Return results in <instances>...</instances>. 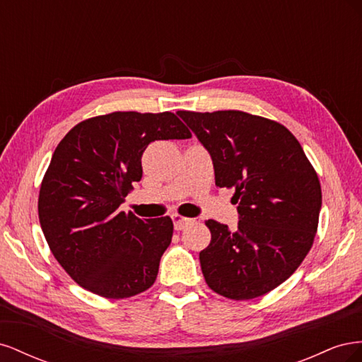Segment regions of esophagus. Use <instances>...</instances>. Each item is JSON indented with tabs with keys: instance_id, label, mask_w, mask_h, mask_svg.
<instances>
[{
	"instance_id": "esophagus-1",
	"label": "esophagus",
	"mask_w": 362,
	"mask_h": 362,
	"mask_svg": "<svg viewBox=\"0 0 362 362\" xmlns=\"http://www.w3.org/2000/svg\"><path fill=\"white\" fill-rule=\"evenodd\" d=\"M172 221H173V228L177 229V231H182V229L190 225L193 221L189 217H182L180 214H172Z\"/></svg>"
}]
</instances>
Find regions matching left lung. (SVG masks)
<instances>
[{
  "label": "left lung",
  "mask_w": 362,
  "mask_h": 362,
  "mask_svg": "<svg viewBox=\"0 0 362 362\" xmlns=\"http://www.w3.org/2000/svg\"><path fill=\"white\" fill-rule=\"evenodd\" d=\"M210 152L216 185L234 189L235 231L213 218L199 254L205 282L234 300L258 298L288 279L308 254L322 208L320 181L290 131L238 110L178 112Z\"/></svg>",
  "instance_id": "1"
}]
</instances>
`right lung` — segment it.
Wrapping results in <instances>:
<instances>
[{
    "mask_svg": "<svg viewBox=\"0 0 362 362\" xmlns=\"http://www.w3.org/2000/svg\"><path fill=\"white\" fill-rule=\"evenodd\" d=\"M189 137L170 112H115L83 120L62 139L42 180L39 222L52 255L78 286L125 299L156 282L172 218L144 221L119 206L141 180L151 141Z\"/></svg>",
    "mask_w": 362,
    "mask_h": 362,
    "instance_id": "right-lung-1",
    "label": "right lung"
}]
</instances>
